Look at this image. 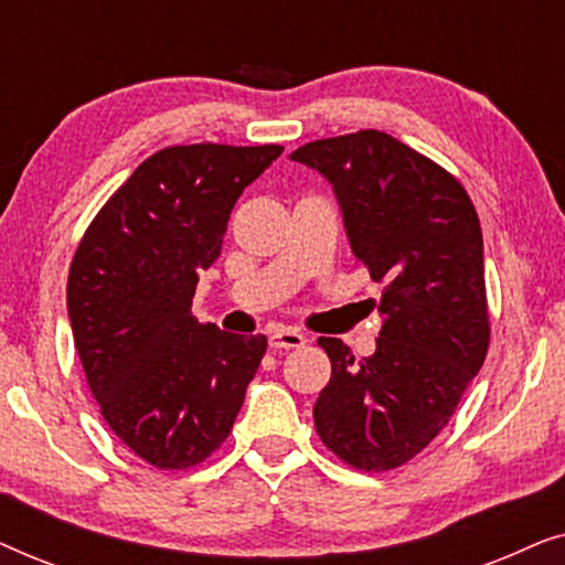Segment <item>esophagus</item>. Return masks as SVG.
I'll use <instances>...</instances> for the list:
<instances>
[{
	"label": "esophagus",
	"instance_id": "1",
	"mask_svg": "<svg viewBox=\"0 0 565 565\" xmlns=\"http://www.w3.org/2000/svg\"><path fill=\"white\" fill-rule=\"evenodd\" d=\"M306 344V337L290 327H277L269 331V347L273 350H300Z\"/></svg>",
	"mask_w": 565,
	"mask_h": 565
}]
</instances>
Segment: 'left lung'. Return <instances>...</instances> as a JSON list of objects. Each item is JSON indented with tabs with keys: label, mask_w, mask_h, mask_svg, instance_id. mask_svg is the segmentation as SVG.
Instances as JSON below:
<instances>
[{
	"label": "left lung",
	"mask_w": 565,
	"mask_h": 565,
	"mask_svg": "<svg viewBox=\"0 0 565 565\" xmlns=\"http://www.w3.org/2000/svg\"><path fill=\"white\" fill-rule=\"evenodd\" d=\"M334 184L352 252L383 285L375 354L321 337L331 377L313 406L321 443L358 470L416 458L450 422L491 342L481 223L455 177L383 130L290 153ZM370 308V311H373Z\"/></svg>",
	"instance_id": "1"
}]
</instances>
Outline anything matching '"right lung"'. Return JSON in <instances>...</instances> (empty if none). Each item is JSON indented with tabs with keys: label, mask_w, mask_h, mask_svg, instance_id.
Returning a JSON list of instances; mask_svg holds the SVG:
<instances>
[{
	"label": "right lung",
	"mask_w": 565,
	"mask_h": 565,
	"mask_svg": "<svg viewBox=\"0 0 565 565\" xmlns=\"http://www.w3.org/2000/svg\"><path fill=\"white\" fill-rule=\"evenodd\" d=\"M282 146H167L84 231L68 267L74 344L99 414L159 470H188L231 435L267 337L192 316L200 269L221 254L231 207Z\"/></svg>",
	"instance_id": "add662e5"
}]
</instances>
